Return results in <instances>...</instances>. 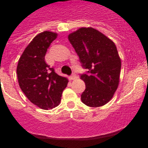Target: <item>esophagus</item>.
<instances>
[{
	"instance_id": "obj_1",
	"label": "esophagus",
	"mask_w": 148,
	"mask_h": 148,
	"mask_svg": "<svg viewBox=\"0 0 148 148\" xmlns=\"http://www.w3.org/2000/svg\"><path fill=\"white\" fill-rule=\"evenodd\" d=\"M69 78L71 79V80H75V79L77 78V75L75 74H73L71 75V76H70Z\"/></svg>"
}]
</instances>
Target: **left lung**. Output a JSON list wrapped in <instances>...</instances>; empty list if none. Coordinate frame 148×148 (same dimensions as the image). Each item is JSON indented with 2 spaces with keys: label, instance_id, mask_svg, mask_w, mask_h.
I'll use <instances>...</instances> for the list:
<instances>
[{
  "label": "left lung",
  "instance_id": "8db88e82",
  "mask_svg": "<svg viewBox=\"0 0 148 148\" xmlns=\"http://www.w3.org/2000/svg\"><path fill=\"white\" fill-rule=\"evenodd\" d=\"M68 40L77 53L81 66L88 70L81 74L85 83L81 101L97 108L109 102L119 84L121 61L114 43L92 27H81L70 34Z\"/></svg>",
  "mask_w": 148,
  "mask_h": 148
}]
</instances>
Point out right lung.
I'll return each mask as SVG.
<instances>
[{
	"label": "right lung",
	"mask_w": 148,
	"mask_h": 148,
	"mask_svg": "<svg viewBox=\"0 0 148 148\" xmlns=\"http://www.w3.org/2000/svg\"><path fill=\"white\" fill-rule=\"evenodd\" d=\"M58 34L44 31L34 37L21 56L17 67L18 83L31 103L48 110L60 103L63 90L67 87L66 77L56 74L45 60V56Z\"/></svg>",
	"instance_id": "1"
}]
</instances>
